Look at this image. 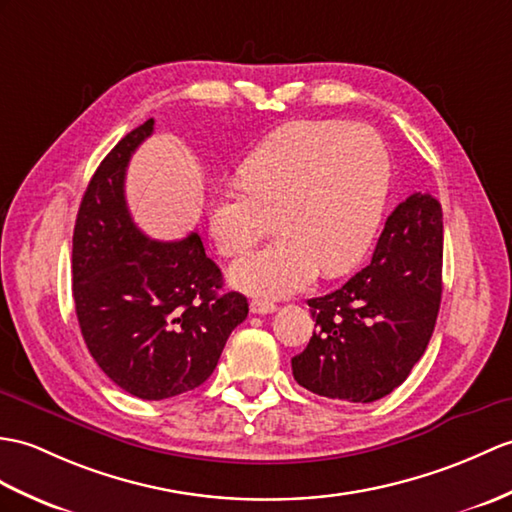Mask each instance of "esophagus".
I'll list each match as a JSON object with an SVG mask.
<instances>
[{
  "label": "esophagus",
  "mask_w": 512,
  "mask_h": 512,
  "mask_svg": "<svg viewBox=\"0 0 512 512\" xmlns=\"http://www.w3.org/2000/svg\"><path fill=\"white\" fill-rule=\"evenodd\" d=\"M251 312L253 314H272V312H277V305L272 301H266V299H253Z\"/></svg>",
  "instance_id": "1"
}]
</instances>
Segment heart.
I'll use <instances>...</instances> for the list:
<instances>
[{
	"label": "heart",
	"instance_id": "b5f03b06",
	"mask_svg": "<svg viewBox=\"0 0 512 512\" xmlns=\"http://www.w3.org/2000/svg\"><path fill=\"white\" fill-rule=\"evenodd\" d=\"M242 187L213 200L209 231L218 251L237 257L275 231V246L231 268L251 294L303 290L323 268L353 270L366 255L388 196L390 152L375 128L340 120H301L277 128L248 154Z\"/></svg>",
	"mask_w": 512,
	"mask_h": 512
}]
</instances>
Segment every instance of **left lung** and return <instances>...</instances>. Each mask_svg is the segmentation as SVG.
Returning <instances> with one entry per match:
<instances>
[{"mask_svg":"<svg viewBox=\"0 0 512 512\" xmlns=\"http://www.w3.org/2000/svg\"><path fill=\"white\" fill-rule=\"evenodd\" d=\"M443 294V209L412 194L390 213L371 264L340 290L310 299L316 331L292 358L303 388L371 403L406 382L432 338Z\"/></svg>","mask_w":512,"mask_h":512,"instance_id":"left-lung-1","label":"left lung"}]
</instances>
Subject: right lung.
Listing matches in <instances>:
<instances>
[{
	"mask_svg": "<svg viewBox=\"0 0 512 512\" xmlns=\"http://www.w3.org/2000/svg\"><path fill=\"white\" fill-rule=\"evenodd\" d=\"M152 128L148 120L130 130L82 196L71 292L82 338L102 373L130 395L159 401L207 382L231 331L248 316V301L222 292V272L198 233L157 242L130 218L126 168Z\"/></svg>",
	"mask_w": 512,
	"mask_h": 512,
	"instance_id": "1",
	"label": "right lung"
}]
</instances>
